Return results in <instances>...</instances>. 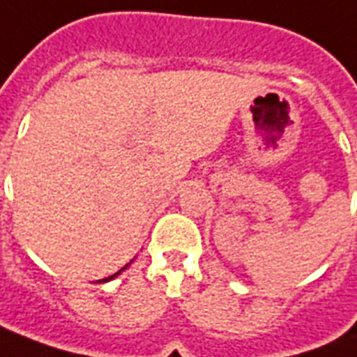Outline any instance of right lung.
<instances>
[{
  "instance_id": "obj_1",
  "label": "right lung",
  "mask_w": 357,
  "mask_h": 357,
  "mask_svg": "<svg viewBox=\"0 0 357 357\" xmlns=\"http://www.w3.org/2000/svg\"><path fill=\"white\" fill-rule=\"evenodd\" d=\"M130 263H132V261H130ZM130 263H128V265H125V266H123V268H121V271H119V273L112 274V276H107V278H102V280H98V282H100V284H102V282H109V280H113V278H115V276H119V274L123 273V271H125L126 266H130Z\"/></svg>"
}]
</instances>
